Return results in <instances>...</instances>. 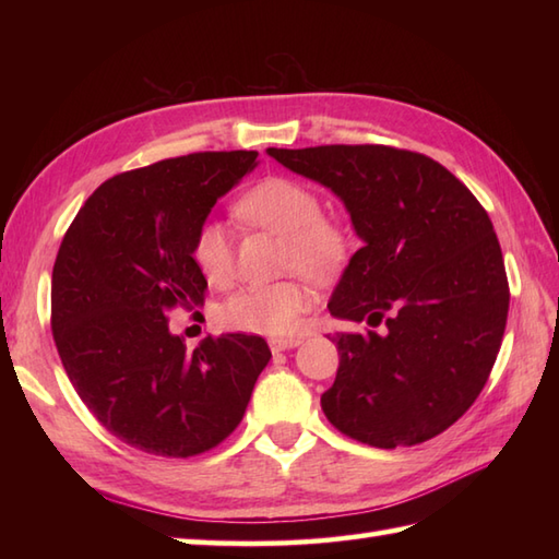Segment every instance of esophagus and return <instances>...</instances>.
I'll list each match as a JSON object with an SVG mask.
<instances>
[{
    "label": "esophagus",
    "mask_w": 559,
    "mask_h": 559,
    "mask_svg": "<svg viewBox=\"0 0 559 559\" xmlns=\"http://www.w3.org/2000/svg\"><path fill=\"white\" fill-rule=\"evenodd\" d=\"M300 338H271L269 341V348L273 353H281V350H290V348H298L300 346Z\"/></svg>",
    "instance_id": "1"
}]
</instances>
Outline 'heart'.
<instances>
[{
	"mask_svg": "<svg viewBox=\"0 0 559 559\" xmlns=\"http://www.w3.org/2000/svg\"><path fill=\"white\" fill-rule=\"evenodd\" d=\"M322 199L312 187L290 177H266L240 197L235 213L261 228L286 235L283 264L312 278H329L350 254L353 235L346 225L322 216ZM192 259L211 286L233 278L235 252L230 233L218 221H204L194 233ZM312 295L300 278L252 283L221 305V322L235 331L288 336L310 310Z\"/></svg>",
	"mask_w": 559,
	"mask_h": 559,
	"instance_id": "heart-1",
	"label": "heart"
}]
</instances>
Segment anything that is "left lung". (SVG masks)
<instances>
[{
    "mask_svg": "<svg viewBox=\"0 0 559 559\" xmlns=\"http://www.w3.org/2000/svg\"><path fill=\"white\" fill-rule=\"evenodd\" d=\"M346 204L362 247L329 312L386 324L336 334L329 423L377 449L427 442L466 413L502 346L509 283L488 211L423 153L362 144L269 148Z\"/></svg>",
    "mask_w": 559,
    "mask_h": 559,
    "instance_id": "1",
    "label": "left lung"
}]
</instances>
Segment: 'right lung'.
Masks as SVG:
<instances>
[{
	"label": "right lung",
	"mask_w": 559,
	"mask_h": 559,
	"mask_svg": "<svg viewBox=\"0 0 559 559\" xmlns=\"http://www.w3.org/2000/svg\"><path fill=\"white\" fill-rule=\"evenodd\" d=\"M257 151H206L115 175L69 225L52 269V336L96 420L146 454L218 447L247 411L271 350L225 334L187 350L168 312L204 305L192 240Z\"/></svg>",
	"instance_id": "obj_1"
}]
</instances>
